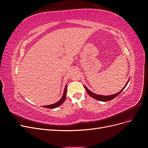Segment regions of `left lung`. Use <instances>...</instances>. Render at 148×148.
Returning a JSON list of instances; mask_svg holds the SVG:
<instances>
[{
  "label": "left lung",
  "instance_id": "8db88e82",
  "mask_svg": "<svg viewBox=\"0 0 148 148\" xmlns=\"http://www.w3.org/2000/svg\"><path fill=\"white\" fill-rule=\"evenodd\" d=\"M128 82H129V81H128L127 83L126 84V85H125V86L122 89V90H121L120 91H119L118 93L115 94V95H114L107 96H101V95H96V94L93 93V92H92L91 91H89V89H88L86 86H84L85 89H86V90L88 94V95H89V96H90L91 97H92V98H94V99H97V100H98V101L106 102V101H110V100H112V99H114V98L117 97L120 92H122V91L125 89V88L126 87V86L127 85Z\"/></svg>",
  "mask_w": 148,
  "mask_h": 148
}]
</instances>
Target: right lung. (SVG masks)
Listing matches in <instances>:
<instances>
[{
	"label": "right lung",
	"mask_w": 148,
	"mask_h": 148,
	"mask_svg": "<svg viewBox=\"0 0 148 148\" xmlns=\"http://www.w3.org/2000/svg\"><path fill=\"white\" fill-rule=\"evenodd\" d=\"M66 85L65 86V88L64 89L63 96H62L60 100H59L57 102L55 103V104H53L49 105V106H45L43 107H45V108H48V109H54V108H56V107H57L60 106L62 104V103L65 101V100L66 99Z\"/></svg>",
	"instance_id": "right-lung-1"
}]
</instances>
